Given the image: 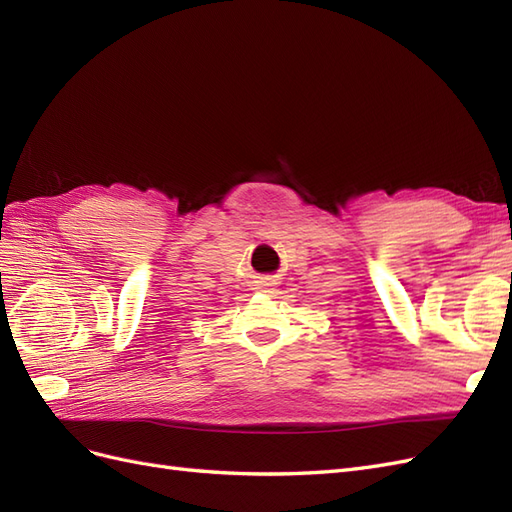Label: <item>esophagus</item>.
<instances>
[{
    "mask_svg": "<svg viewBox=\"0 0 512 512\" xmlns=\"http://www.w3.org/2000/svg\"><path fill=\"white\" fill-rule=\"evenodd\" d=\"M260 286H262V288H267V286H271V282H262Z\"/></svg>",
    "mask_w": 512,
    "mask_h": 512,
    "instance_id": "34e87169",
    "label": "esophagus"
}]
</instances>
